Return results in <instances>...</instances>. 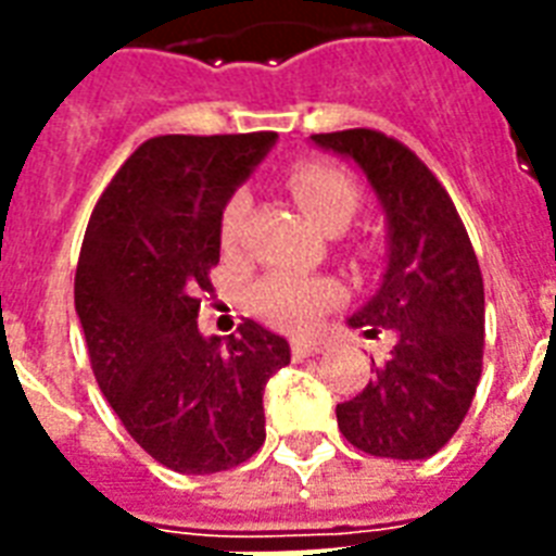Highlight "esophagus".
I'll use <instances>...</instances> for the list:
<instances>
[{
  "instance_id": "1",
  "label": "esophagus",
  "mask_w": 556,
  "mask_h": 556,
  "mask_svg": "<svg viewBox=\"0 0 556 556\" xmlns=\"http://www.w3.org/2000/svg\"><path fill=\"white\" fill-rule=\"evenodd\" d=\"M291 352H294L296 361H303V357L320 355V352H323V343H320V340H305V338H300V340H294V343H291Z\"/></svg>"
}]
</instances>
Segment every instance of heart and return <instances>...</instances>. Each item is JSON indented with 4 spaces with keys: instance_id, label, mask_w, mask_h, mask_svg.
Listing matches in <instances>:
<instances>
[{
    "instance_id": "obj_1",
    "label": "heart",
    "mask_w": 556,
    "mask_h": 556,
    "mask_svg": "<svg viewBox=\"0 0 556 556\" xmlns=\"http://www.w3.org/2000/svg\"><path fill=\"white\" fill-rule=\"evenodd\" d=\"M286 181L305 216L323 230H343L361 204L355 181L326 161H300L288 169ZM248 213H251L248 192L236 190L225 201L222 218H218V233L227 251H233L239 244ZM338 300L340 286L334 279L303 277V274H268L251 291L256 314L279 329H303Z\"/></svg>"
}]
</instances>
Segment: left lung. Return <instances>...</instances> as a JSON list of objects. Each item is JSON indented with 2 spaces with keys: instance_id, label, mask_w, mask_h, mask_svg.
Returning a JSON list of instances; mask_svg holds the SVG:
<instances>
[{
  "instance_id": "8db88e82",
  "label": "left lung",
  "mask_w": 556,
  "mask_h": 556,
  "mask_svg": "<svg viewBox=\"0 0 556 556\" xmlns=\"http://www.w3.org/2000/svg\"><path fill=\"white\" fill-rule=\"evenodd\" d=\"M364 169L389 222V262L378 294L349 317L395 346L352 401L338 404L349 444L380 458L439 453L473 404L482 378L484 286L456 204L427 164L378 129L312 135Z\"/></svg>"
}]
</instances>
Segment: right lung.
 I'll list each match as a JSON object with an SVG mask.
<instances>
[{
	"instance_id": "1",
	"label": "right lung",
	"mask_w": 556,
	"mask_h": 556,
	"mask_svg": "<svg viewBox=\"0 0 556 556\" xmlns=\"http://www.w3.org/2000/svg\"><path fill=\"white\" fill-rule=\"evenodd\" d=\"M277 132L159 135L91 210L74 274L91 371L126 432L169 470L218 473L265 441L262 392L291 364L286 338L244 320L201 338L218 218Z\"/></svg>"
}]
</instances>
